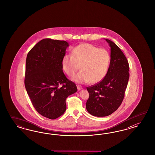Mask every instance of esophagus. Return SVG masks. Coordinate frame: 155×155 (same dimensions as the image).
<instances>
[{
  "label": "esophagus",
  "instance_id": "1",
  "mask_svg": "<svg viewBox=\"0 0 155 155\" xmlns=\"http://www.w3.org/2000/svg\"><path fill=\"white\" fill-rule=\"evenodd\" d=\"M77 87L78 90H79V91L82 89V87L81 86H80V85H77Z\"/></svg>",
  "mask_w": 155,
  "mask_h": 155
}]
</instances>
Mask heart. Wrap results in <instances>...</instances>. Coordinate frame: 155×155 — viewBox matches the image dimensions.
<instances>
[{
  "instance_id": "obj_1",
  "label": "heart",
  "mask_w": 155,
  "mask_h": 155,
  "mask_svg": "<svg viewBox=\"0 0 155 155\" xmlns=\"http://www.w3.org/2000/svg\"><path fill=\"white\" fill-rule=\"evenodd\" d=\"M71 54H65L61 65L66 73L74 75L80 69L81 71L72 77L78 84L90 82L97 84L106 75L110 64V54L104 49L98 48L89 43H84L74 48Z\"/></svg>"
}]
</instances>
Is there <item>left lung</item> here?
<instances>
[{
  "mask_svg": "<svg viewBox=\"0 0 155 155\" xmlns=\"http://www.w3.org/2000/svg\"><path fill=\"white\" fill-rule=\"evenodd\" d=\"M104 40L111 48L107 73L102 81L87 87L89 98L86 104V110L98 117L111 115L120 106L130 77L128 62L124 53L114 42Z\"/></svg>",
  "mask_w": 155,
  "mask_h": 155,
  "instance_id": "8db88e82",
  "label": "left lung"
}]
</instances>
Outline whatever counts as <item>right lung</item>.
<instances>
[{
	"label": "right lung",
	"mask_w": 155,
	"mask_h": 155,
	"mask_svg": "<svg viewBox=\"0 0 155 155\" xmlns=\"http://www.w3.org/2000/svg\"><path fill=\"white\" fill-rule=\"evenodd\" d=\"M69 43L45 38L28 52L25 87L34 107L40 114L55 119L65 113L66 99L75 93L74 82L64 74L61 65Z\"/></svg>",
	"instance_id": "obj_1"
}]
</instances>
